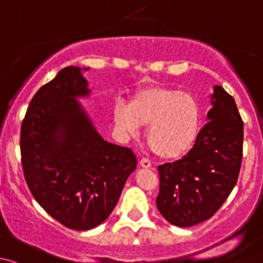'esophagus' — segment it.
<instances>
[{
	"instance_id": "esophagus-1",
	"label": "esophagus",
	"mask_w": 263,
	"mask_h": 263,
	"mask_svg": "<svg viewBox=\"0 0 263 263\" xmlns=\"http://www.w3.org/2000/svg\"><path fill=\"white\" fill-rule=\"evenodd\" d=\"M139 164H140V167H142V168H151V166H152L151 161L148 158H142V159H140Z\"/></svg>"
}]
</instances>
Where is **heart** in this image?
<instances>
[{"instance_id": "heart-1", "label": "heart", "mask_w": 263, "mask_h": 263, "mask_svg": "<svg viewBox=\"0 0 263 263\" xmlns=\"http://www.w3.org/2000/svg\"><path fill=\"white\" fill-rule=\"evenodd\" d=\"M128 108L115 107L116 126L129 134H135L139 125L148 126V145L161 158L185 156L199 137L200 106L187 92L148 86L133 96Z\"/></svg>"}]
</instances>
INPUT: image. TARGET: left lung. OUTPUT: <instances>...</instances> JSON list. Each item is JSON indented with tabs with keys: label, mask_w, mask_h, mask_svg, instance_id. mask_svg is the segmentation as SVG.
<instances>
[{
	"label": "left lung",
	"mask_w": 263,
	"mask_h": 263,
	"mask_svg": "<svg viewBox=\"0 0 263 263\" xmlns=\"http://www.w3.org/2000/svg\"><path fill=\"white\" fill-rule=\"evenodd\" d=\"M209 123L186 156L158 166L157 208L167 221L187 228L208 220L228 199L239 176L243 121L234 99L214 86Z\"/></svg>",
	"instance_id": "obj_1"
}]
</instances>
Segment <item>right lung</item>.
<instances>
[{"label":"right lung","mask_w":263,"mask_h":263,"mask_svg":"<svg viewBox=\"0 0 263 263\" xmlns=\"http://www.w3.org/2000/svg\"><path fill=\"white\" fill-rule=\"evenodd\" d=\"M66 67L31 99L21 125V163L37 204L74 231L100 226L137 167L130 148L102 139L77 97L90 95L82 73Z\"/></svg>","instance_id":"1"}]
</instances>
